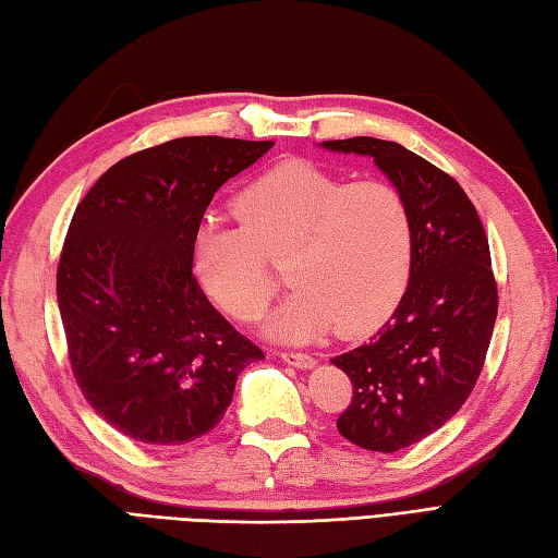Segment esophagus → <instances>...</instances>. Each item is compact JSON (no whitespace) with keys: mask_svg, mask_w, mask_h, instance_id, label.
I'll return each mask as SVG.
<instances>
[{"mask_svg":"<svg viewBox=\"0 0 558 558\" xmlns=\"http://www.w3.org/2000/svg\"><path fill=\"white\" fill-rule=\"evenodd\" d=\"M279 359L289 363L293 368H313L315 359L311 354H301V351H279Z\"/></svg>","mask_w":558,"mask_h":558,"instance_id":"34e87169","label":"esophagus"}]
</instances>
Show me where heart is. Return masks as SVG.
Here are the masks:
<instances>
[{"instance_id":"obj_1","label":"heart","mask_w":558,"mask_h":558,"mask_svg":"<svg viewBox=\"0 0 558 558\" xmlns=\"http://www.w3.org/2000/svg\"><path fill=\"white\" fill-rule=\"evenodd\" d=\"M238 226L211 223L195 245L204 289L235 320L253 323L293 287L269 332L303 342L335 327L361 337L404 299L416 231L409 202L388 183H349L308 161H289L250 183L233 204Z\"/></svg>"}]
</instances>
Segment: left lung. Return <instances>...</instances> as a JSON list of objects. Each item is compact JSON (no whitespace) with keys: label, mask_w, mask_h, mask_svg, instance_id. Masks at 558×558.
Returning <instances> with one entry per match:
<instances>
[{"label":"left lung","mask_w":558,"mask_h":558,"mask_svg":"<svg viewBox=\"0 0 558 558\" xmlns=\"http://www.w3.org/2000/svg\"><path fill=\"white\" fill-rule=\"evenodd\" d=\"M323 146L371 156L414 216L404 299L378 335L332 359L354 385L339 434L359 448L397 452L458 414L480 380L498 313L488 238L458 180L402 144L351 136Z\"/></svg>","instance_id":"obj_1"}]
</instances>
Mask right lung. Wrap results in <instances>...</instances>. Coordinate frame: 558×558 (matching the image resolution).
Returning a JSON list of instances; mask_svg holds the SVG:
<instances>
[{
  "label": "right lung",
  "mask_w": 558,
  "mask_h": 558,
  "mask_svg": "<svg viewBox=\"0 0 558 558\" xmlns=\"http://www.w3.org/2000/svg\"><path fill=\"white\" fill-rule=\"evenodd\" d=\"M275 142L180 136L122 158L72 216L57 305L74 380L120 434L183 446L221 422L238 373L265 359L192 271L202 216Z\"/></svg>",
  "instance_id": "obj_1"
}]
</instances>
